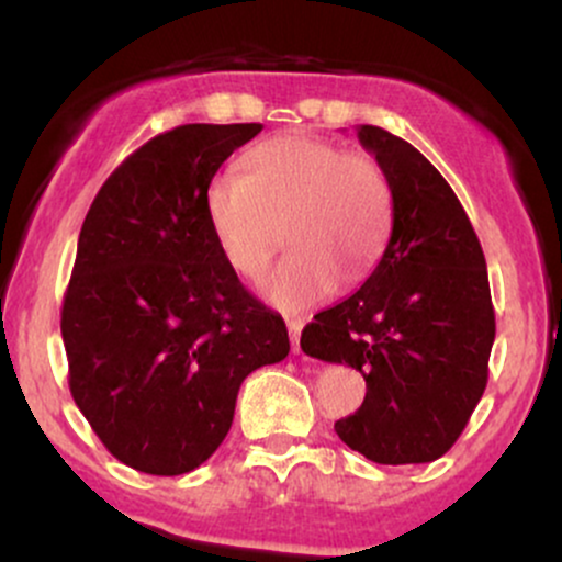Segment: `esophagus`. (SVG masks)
<instances>
[{
    "instance_id": "esophagus-1",
    "label": "esophagus",
    "mask_w": 562,
    "mask_h": 562,
    "mask_svg": "<svg viewBox=\"0 0 562 562\" xmlns=\"http://www.w3.org/2000/svg\"><path fill=\"white\" fill-rule=\"evenodd\" d=\"M288 330H290V346H293V353H301V330L303 322L301 319H288Z\"/></svg>"
}]
</instances>
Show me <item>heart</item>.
Wrapping results in <instances>:
<instances>
[{
    "mask_svg": "<svg viewBox=\"0 0 562 562\" xmlns=\"http://www.w3.org/2000/svg\"><path fill=\"white\" fill-rule=\"evenodd\" d=\"M240 169L211 179L205 216L224 259L248 280L267 272L285 235L290 250L263 282L267 301L301 312L338 282L372 274L393 224V190L375 158L282 134L256 145Z\"/></svg>",
    "mask_w": 562,
    "mask_h": 562,
    "instance_id": "obj_1",
    "label": "heart"
}]
</instances>
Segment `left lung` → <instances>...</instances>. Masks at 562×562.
<instances>
[{"mask_svg": "<svg viewBox=\"0 0 562 562\" xmlns=\"http://www.w3.org/2000/svg\"><path fill=\"white\" fill-rule=\"evenodd\" d=\"M393 190L391 237L364 285L303 327L301 348L364 375L335 434L380 465L447 454L481 402L494 346L486 259L447 179L420 150L359 126Z\"/></svg>", "mask_w": 562, "mask_h": 562, "instance_id": "obj_1", "label": "left lung"}]
</instances>
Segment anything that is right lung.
Masks as SVG:
<instances>
[{
  "mask_svg": "<svg viewBox=\"0 0 562 562\" xmlns=\"http://www.w3.org/2000/svg\"><path fill=\"white\" fill-rule=\"evenodd\" d=\"M261 124H184L132 153L97 192L63 301L74 402L108 451L150 475L203 465L237 391L288 357V327L224 259L205 190Z\"/></svg>",
  "mask_w": 562,
  "mask_h": 562,
  "instance_id": "right-lung-1",
  "label": "right lung"
}]
</instances>
